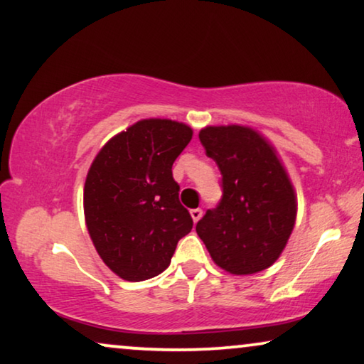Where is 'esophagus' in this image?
<instances>
[{"instance_id":"obj_1","label":"esophagus","mask_w":364,"mask_h":364,"mask_svg":"<svg viewBox=\"0 0 364 364\" xmlns=\"http://www.w3.org/2000/svg\"><path fill=\"white\" fill-rule=\"evenodd\" d=\"M202 213H203L202 208H193V210H191V215H192V218H193L195 223H197V221H198L200 218H202Z\"/></svg>"}]
</instances>
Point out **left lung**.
<instances>
[{
  "instance_id": "obj_1",
  "label": "left lung",
  "mask_w": 364,
  "mask_h": 364,
  "mask_svg": "<svg viewBox=\"0 0 364 364\" xmlns=\"http://www.w3.org/2000/svg\"><path fill=\"white\" fill-rule=\"evenodd\" d=\"M200 143L221 173V198L195 230L221 269H267L296 223V193L272 147L245 126H208Z\"/></svg>"
}]
</instances>
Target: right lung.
I'll use <instances>...</instances> for the list:
<instances>
[{"instance_id": "add662e5", "label": "right lung", "mask_w": 364, "mask_h": 364, "mask_svg": "<svg viewBox=\"0 0 364 364\" xmlns=\"http://www.w3.org/2000/svg\"><path fill=\"white\" fill-rule=\"evenodd\" d=\"M192 139L187 124L143 119L103 146L88 171L83 208L100 257L124 281H146L171 264L193 220L178 200L173 161Z\"/></svg>"}]
</instances>
